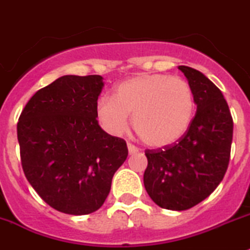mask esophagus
Returning a JSON list of instances; mask_svg holds the SVG:
<instances>
[{
  "mask_svg": "<svg viewBox=\"0 0 250 250\" xmlns=\"http://www.w3.org/2000/svg\"><path fill=\"white\" fill-rule=\"evenodd\" d=\"M127 147H128V152H129V154H136V153L138 152V148L134 147V146L130 145V143H128Z\"/></svg>",
  "mask_w": 250,
  "mask_h": 250,
  "instance_id": "34e87169",
  "label": "esophagus"
}]
</instances>
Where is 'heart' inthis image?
<instances>
[{
  "label": "heart",
  "instance_id": "b5f03b06",
  "mask_svg": "<svg viewBox=\"0 0 250 250\" xmlns=\"http://www.w3.org/2000/svg\"><path fill=\"white\" fill-rule=\"evenodd\" d=\"M194 113L189 84L164 73L128 78L117 84L113 98L103 97L96 104V116L105 132L122 136L133 116V127L142 141L156 148L178 142L189 129Z\"/></svg>",
  "mask_w": 250,
  "mask_h": 250
}]
</instances>
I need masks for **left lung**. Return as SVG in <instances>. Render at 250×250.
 <instances>
[{
    "label": "left lung",
    "mask_w": 250,
    "mask_h": 250,
    "mask_svg": "<svg viewBox=\"0 0 250 250\" xmlns=\"http://www.w3.org/2000/svg\"><path fill=\"white\" fill-rule=\"evenodd\" d=\"M179 69L194 94L197 113L177 143L147 149L143 182L157 206L186 210L212 194L227 172L233 139V120L223 93L202 72Z\"/></svg>",
    "instance_id": "8db88e82"
}]
</instances>
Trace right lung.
Returning a JSON list of instances; mask_svg holds the SVG:
<instances>
[{"label": "right lung", "mask_w": 250, "mask_h": 250, "mask_svg": "<svg viewBox=\"0 0 250 250\" xmlns=\"http://www.w3.org/2000/svg\"><path fill=\"white\" fill-rule=\"evenodd\" d=\"M103 86L102 76H62L36 92L20 116L24 175L58 212L83 215L100 209L127 159L125 142L98 125Z\"/></svg>", "instance_id": "1"}]
</instances>
